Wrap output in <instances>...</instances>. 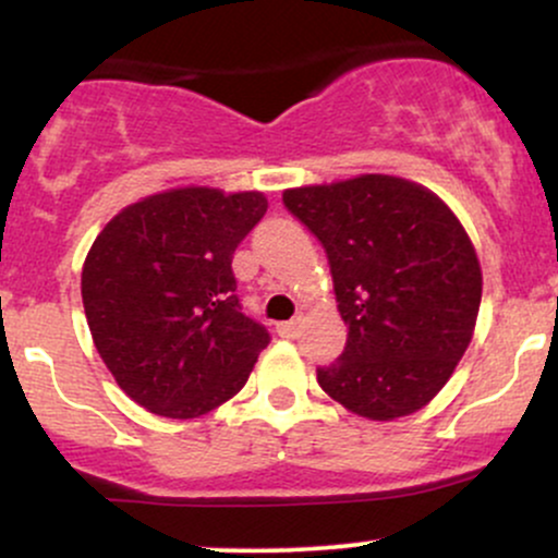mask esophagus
<instances>
[{
	"label": "esophagus",
	"instance_id": "obj_1",
	"mask_svg": "<svg viewBox=\"0 0 558 558\" xmlns=\"http://www.w3.org/2000/svg\"><path fill=\"white\" fill-rule=\"evenodd\" d=\"M299 328H301L299 319H291V323H280L278 325V332L283 338H296L299 336Z\"/></svg>",
	"mask_w": 558,
	"mask_h": 558
}]
</instances>
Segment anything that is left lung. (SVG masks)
<instances>
[{"label": "left lung", "instance_id": "1", "mask_svg": "<svg viewBox=\"0 0 558 558\" xmlns=\"http://www.w3.org/2000/svg\"><path fill=\"white\" fill-rule=\"evenodd\" d=\"M328 254L349 341L317 369L332 401L375 422L414 414L453 375L475 332L483 272L459 217L407 178L283 191Z\"/></svg>", "mask_w": 558, "mask_h": 558}]
</instances>
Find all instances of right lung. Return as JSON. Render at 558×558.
Instances as JSON below:
<instances>
[{"label":"right lung","mask_w":558,"mask_h":558,"mask_svg":"<svg viewBox=\"0 0 558 558\" xmlns=\"http://www.w3.org/2000/svg\"><path fill=\"white\" fill-rule=\"evenodd\" d=\"M267 213L262 191L185 185L120 209L81 272L88 330L138 407L194 420L246 386L270 336L241 312L235 246Z\"/></svg>","instance_id":"obj_1"}]
</instances>
